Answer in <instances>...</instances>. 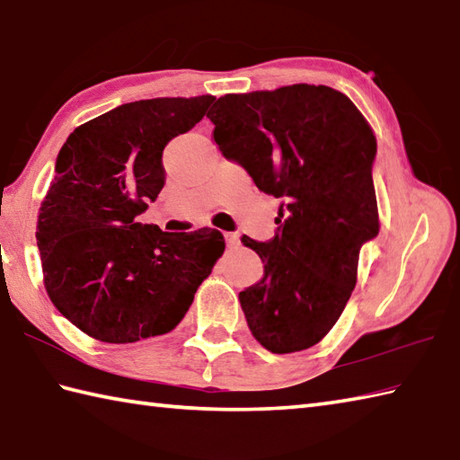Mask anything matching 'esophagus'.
Wrapping results in <instances>:
<instances>
[{"label": "esophagus", "mask_w": 460, "mask_h": 460, "mask_svg": "<svg viewBox=\"0 0 460 460\" xmlns=\"http://www.w3.org/2000/svg\"><path fill=\"white\" fill-rule=\"evenodd\" d=\"M238 234L236 232H224V240H226L228 246H236L238 243Z\"/></svg>", "instance_id": "1"}]
</instances>
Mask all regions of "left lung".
I'll return each mask as SVG.
<instances>
[{
  "label": "left lung",
  "mask_w": 460,
  "mask_h": 460,
  "mask_svg": "<svg viewBox=\"0 0 460 460\" xmlns=\"http://www.w3.org/2000/svg\"><path fill=\"white\" fill-rule=\"evenodd\" d=\"M214 140L261 192L282 200L276 236H242L264 264L240 292L252 335L271 353L312 348L340 320L365 242L379 234L377 140L349 97L325 85L224 95Z\"/></svg>",
  "instance_id": "1"
}]
</instances>
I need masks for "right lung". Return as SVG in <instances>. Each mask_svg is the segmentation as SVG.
<instances>
[{
    "label": "right lung",
    "mask_w": 460,
    "mask_h": 460,
    "mask_svg": "<svg viewBox=\"0 0 460 460\" xmlns=\"http://www.w3.org/2000/svg\"><path fill=\"white\" fill-rule=\"evenodd\" d=\"M212 95L125 102L69 135L37 220L45 289L81 332L135 343L181 323L224 252L218 230L140 224L164 186L163 151Z\"/></svg>",
    "instance_id": "1"
}]
</instances>
